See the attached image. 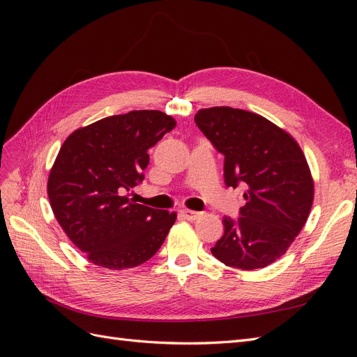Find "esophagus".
I'll return each mask as SVG.
<instances>
[{
	"label": "esophagus",
	"mask_w": 357,
	"mask_h": 357,
	"mask_svg": "<svg viewBox=\"0 0 357 357\" xmlns=\"http://www.w3.org/2000/svg\"><path fill=\"white\" fill-rule=\"evenodd\" d=\"M180 214H181L185 219H188V220H197V219L199 218V215H201L199 211H193V210H181Z\"/></svg>",
	"instance_id": "34e87169"
}]
</instances>
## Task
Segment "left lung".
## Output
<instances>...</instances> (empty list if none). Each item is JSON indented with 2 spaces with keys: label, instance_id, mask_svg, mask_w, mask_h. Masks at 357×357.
<instances>
[{
  "label": "left lung",
  "instance_id": "1",
  "mask_svg": "<svg viewBox=\"0 0 357 357\" xmlns=\"http://www.w3.org/2000/svg\"><path fill=\"white\" fill-rule=\"evenodd\" d=\"M195 123L225 156V183L243 186L240 218H223L225 232L211 248L226 266L265 268L282 257L304 228L314 198L307 159L282 128L252 112L211 107Z\"/></svg>",
  "mask_w": 357,
  "mask_h": 357
}]
</instances>
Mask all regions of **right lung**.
I'll use <instances>...</instances> for the list:
<instances>
[{
	"label": "right lung",
	"mask_w": 357,
	"mask_h": 357,
	"mask_svg": "<svg viewBox=\"0 0 357 357\" xmlns=\"http://www.w3.org/2000/svg\"><path fill=\"white\" fill-rule=\"evenodd\" d=\"M174 126L162 112L134 110L80 128L63 142L47 195L61 228L89 262L134 268L165 241L177 214L135 204L125 193L144 180L147 150Z\"/></svg>",
	"instance_id": "1"
}]
</instances>
